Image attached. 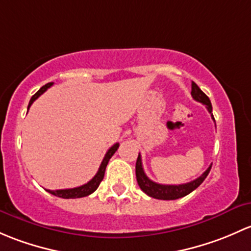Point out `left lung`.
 Listing matches in <instances>:
<instances>
[{
    "label": "left lung",
    "mask_w": 251,
    "mask_h": 251,
    "mask_svg": "<svg viewBox=\"0 0 251 251\" xmlns=\"http://www.w3.org/2000/svg\"><path fill=\"white\" fill-rule=\"evenodd\" d=\"M191 95H192L193 99L198 102H202L203 105H205L206 110L209 111V113L211 115V118L214 120L213 116V107H211V102L209 100V98L201 90V88L192 82V90H191ZM215 121V120H214ZM211 169V164L209 165L208 169L201 175L200 177H197L193 181L187 182V183H181V185H162V183H157L152 180H150L146 176L143 168V162H141V156L139 153L138 159H136V165H135V174H136V181H138L139 186H140L141 190L146 193L147 196L152 198H156V200H163V201H173L177 200V198H181L187 196L188 193H191L192 191H195L198 186L202 183L205 177L208 176L209 172Z\"/></svg>",
    "instance_id": "left-lung-1"
}]
</instances>
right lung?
<instances>
[{
	"label": "right lung",
	"instance_id": "obj_1",
	"mask_svg": "<svg viewBox=\"0 0 251 251\" xmlns=\"http://www.w3.org/2000/svg\"><path fill=\"white\" fill-rule=\"evenodd\" d=\"M51 84H53V83H47L46 86H43L40 90H38L37 93H36L35 95H33L32 98H31L30 102H29V106H27V110H29L31 105H32V102L35 101V100L37 99L40 95H42L43 93H45L46 90H47L48 88L51 86ZM118 146H120V144L117 143V144H115L113 146H111L110 149H108L106 154H105L104 159H102L101 164H100L99 170H98V173L95 174V176L93 177L90 181H88L87 183H84V185L78 186V187H75V188H66V190H55V191L47 190V191L49 193H51V195L56 196V197L65 198V200H69V198H82V197H87V196L92 195V193L94 192V191L97 190L98 187H99L100 182H101L102 179H104L105 169H106L108 161H110L111 157L115 154V152L117 151Z\"/></svg>",
	"mask_w": 251,
	"mask_h": 251
}]
</instances>
